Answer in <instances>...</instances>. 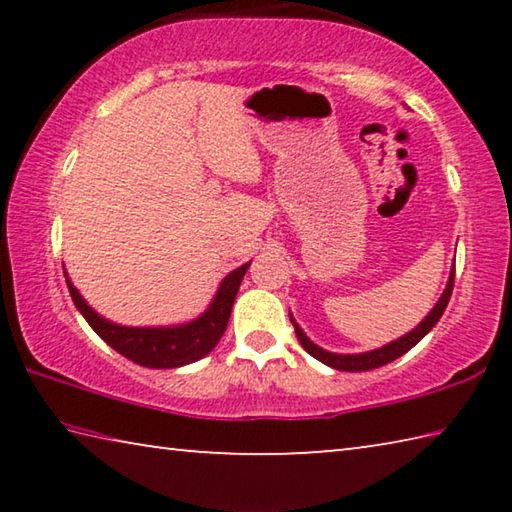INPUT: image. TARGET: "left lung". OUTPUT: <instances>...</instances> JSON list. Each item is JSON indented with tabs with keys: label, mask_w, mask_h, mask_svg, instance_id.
<instances>
[{
	"label": "left lung",
	"mask_w": 512,
	"mask_h": 512,
	"mask_svg": "<svg viewBox=\"0 0 512 512\" xmlns=\"http://www.w3.org/2000/svg\"><path fill=\"white\" fill-rule=\"evenodd\" d=\"M452 291H454V271L449 275V282H447V289L440 300L436 302V307L429 311V316L422 320V323L409 332L402 339H397L393 343L384 345V348L379 350H372V352H363V354H334V352H327L323 348H318V345L311 343L305 332L298 327L296 320L291 318L293 329H296V336L302 348H305L311 357L327 363V366H332L336 370H345V372H363V370H372V368H379V366H386V363L395 361L397 357H402L404 352H409L415 343H420L424 339V334L429 332V329L438 323L440 316H443V311L447 309V302L452 298Z\"/></svg>",
	"instance_id": "8db88e82"
}]
</instances>
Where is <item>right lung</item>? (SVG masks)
<instances>
[{"mask_svg": "<svg viewBox=\"0 0 512 512\" xmlns=\"http://www.w3.org/2000/svg\"><path fill=\"white\" fill-rule=\"evenodd\" d=\"M250 264L239 266L221 282L219 291L212 300L210 309L201 318L192 320L187 325L178 327H121L101 318L88 307V302L81 298V293L74 289V284L67 280L69 296L74 305L79 307L83 318L97 332L110 348L133 363H140L144 368H178L185 363L203 359L205 354L214 350V345L221 341V336L228 327L232 302L237 298L239 284L244 280Z\"/></svg>", "mask_w": 512, "mask_h": 512, "instance_id": "right-lung-1", "label": "right lung"}]
</instances>
